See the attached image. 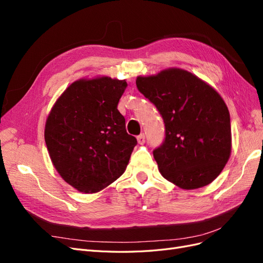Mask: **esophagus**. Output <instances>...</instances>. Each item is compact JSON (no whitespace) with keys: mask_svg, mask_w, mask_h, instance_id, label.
Masks as SVG:
<instances>
[{"mask_svg":"<svg viewBox=\"0 0 263 263\" xmlns=\"http://www.w3.org/2000/svg\"><path fill=\"white\" fill-rule=\"evenodd\" d=\"M145 140H146V138H145V134L144 133L140 134L139 136H137V141H138L139 145H144L145 144Z\"/></svg>","mask_w":263,"mask_h":263,"instance_id":"esophagus-1","label":"esophagus"}]
</instances>
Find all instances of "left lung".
<instances>
[{"instance_id": "1", "label": "left lung", "mask_w": 263, "mask_h": 263, "mask_svg": "<svg viewBox=\"0 0 263 263\" xmlns=\"http://www.w3.org/2000/svg\"><path fill=\"white\" fill-rule=\"evenodd\" d=\"M136 85L163 118L165 137L154 150L162 177L184 190L210 184L232 153L224 100L210 84L178 68L138 77Z\"/></svg>"}]
</instances>
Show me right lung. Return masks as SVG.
Returning <instances> with one entry per match:
<instances>
[{
  "label": "right lung",
  "instance_id": "add662e5",
  "mask_svg": "<svg viewBox=\"0 0 263 263\" xmlns=\"http://www.w3.org/2000/svg\"><path fill=\"white\" fill-rule=\"evenodd\" d=\"M126 80L80 79L54 103L45 141L55 170L82 193H95L122 176L137 139L118 112Z\"/></svg>",
  "mask_w": 263,
  "mask_h": 263
}]
</instances>
